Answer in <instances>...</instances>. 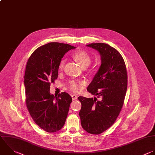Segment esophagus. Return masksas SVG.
I'll return each instance as SVG.
<instances>
[{
  "mask_svg": "<svg viewBox=\"0 0 155 155\" xmlns=\"http://www.w3.org/2000/svg\"><path fill=\"white\" fill-rule=\"evenodd\" d=\"M71 98L73 100H76L78 99V96L76 95L73 94V95H71Z\"/></svg>",
  "mask_w": 155,
  "mask_h": 155,
  "instance_id": "1",
  "label": "esophagus"
}]
</instances>
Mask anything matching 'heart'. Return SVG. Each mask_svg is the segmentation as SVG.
<instances>
[{
  "label": "heart",
  "mask_w": 155,
  "mask_h": 155,
  "mask_svg": "<svg viewBox=\"0 0 155 155\" xmlns=\"http://www.w3.org/2000/svg\"><path fill=\"white\" fill-rule=\"evenodd\" d=\"M73 58L80 64L82 68L87 67L91 62V58L88 53L84 51H79L74 53L73 55ZM65 60L62 59L60 61L58 68L59 70H62L64 68ZM84 85L83 81H71L70 83V90L74 93H78L81 90L82 86Z\"/></svg>",
  "instance_id": "obj_1"
}]
</instances>
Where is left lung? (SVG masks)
Instances as JSON below:
<instances>
[{"label":"left lung","instance_id":"left-lung-1","mask_svg":"<svg viewBox=\"0 0 155 155\" xmlns=\"http://www.w3.org/2000/svg\"><path fill=\"white\" fill-rule=\"evenodd\" d=\"M97 50L101 65L87 87L97 98L78 97L82 128L88 133L99 134L116 121L122 108L127 88V73L124 60L114 48L104 43L87 45Z\"/></svg>","mask_w":155,"mask_h":155}]
</instances>
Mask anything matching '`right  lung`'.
Instances as JSON below:
<instances>
[{"label": "right lung", "instance_id": "1", "mask_svg": "<svg viewBox=\"0 0 155 155\" xmlns=\"http://www.w3.org/2000/svg\"><path fill=\"white\" fill-rule=\"evenodd\" d=\"M74 46L51 42L39 47L29 58L24 76L25 102L35 122L47 132L54 133L65 124L72 98L67 93H50L51 83L58 76V65Z\"/></svg>", "mask_w": 155, "mask_h": 155}]
</instances>
